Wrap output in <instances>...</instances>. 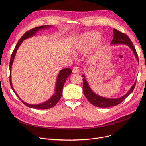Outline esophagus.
Wrapping results in <instances>:
<instances>
[{
	"label": "esophagus",
	"mask_w": 146,
	"mask_h": 146,
	"mask_svg": "<svg viewBox=\"0 0 146 146\" xmlns=\"http://www.w3.org/2000/svg\"><path fill=\"white\" fill-rule=\"evenodd\" d=\"M73 73H79L80 72V70H79V69H78V67H74L73 68Z\"/></svg>",
	"instance_id": "1"
}]
</instances>
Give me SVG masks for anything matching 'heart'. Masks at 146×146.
I'll return each mask as SVG.
<instances>
[{
  "instance_id": "b5f03b06",
  "label": "heart",
  "mask_w": 146,
  "mask_h": 146,
  "mask_svg": "<svg viewBox=\"0 0 146 146\" xmlns=\"http://www.w3.org/2000/svg\"><path fill=\"white\" fill-rule=\"evenodd\" d=\"M103 44V40L100 33L97 31H90L78 36L73 44V52L74 54L86 53L92 46L98 48Z\"/></svg>"
}]
</instances>
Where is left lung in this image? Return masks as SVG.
<instances>
[{
  "label": "left lung",
  "instance_id": "8db88e82",
  "mask_svg": "<svg viewBox=\"0 0 146 146\" xmlns=\"http://www.w3.org/2000/svg\"><path fill=\"white\" fill-rule=\"evenodd\" d=\"M114 32V37L110 45L115 46L119 44H124L127 45L133 51L135 56L136 58V59L139 63V58L136 51V49L133 46V44L131 41V39L125 33H123L119 31L113 29ZM82 76L84 77L83 80V91H84V95L87 98V99L89 100V102L92 103L93 105L99 107V108H109L111 106H115L118 105V104L121 103L125 99L129 94H131L133 91L136 81L135 82L133 85L130 88V90L128 91L127 94L122 96L120 98H108L106 97L101 96L96 94H95L91 88L87 80L86 76L83 74Z\"/></svg>",
  "mask_w": 146,
  "mask_h": 146
}]
</instances>
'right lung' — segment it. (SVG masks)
Returning <instances> with one entry per match:
<instances>
[{
  "label": "right lung",
  "instance_id": "add662e5",
  "mask_svg": "<svg viewBox=\"0 0 146 146\" xmlns=\"http://www.w3.org/2000/svg\"><path fill=\"white\" fill-rule=\"evenodd\" d=\"M52 27L51 25H44V26H41L36 27L35 28H33L31 29L30 31L27 32L24 34V35L21 38L18 43L17 44L11 56L10 62V86L12 88V90L14 91L16 95L19 98V99L22 101V102L27 106L29 108H34L37 109H41V110H44V109H48L50 108H51L56 105V104L58 102L59 99H60L62 95V90H63V87L64 86L65 82L67 79V78L70 76V74L72 73V70L69 68H66L62 69L60 70L56 80V84H55V93L51 96V97L48 99L47 100L44 102L43 103H41L39 104H37V105H31V104L27 103L25 102H24L20 97L18 95L15 91L14 90L13 85H12V82H11V67L13 64V62L14 60V58L15 56L17 51L19 47V46L21 44V43L23 42V41L27 38H28L29 37H33L38 31L42 30L44 29H48Z\"/></svg>",
  "mask_w": 146,
  "mask_h": 146
}]
</instances>
